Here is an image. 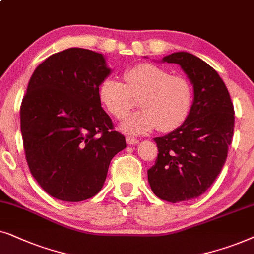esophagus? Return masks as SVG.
Returning <instances> with one entry per match:
<instances>
[{
	"instance_id": "34e87169",
	"label": "esophagus",
	"mask_w": 254,
	"mask_h": 254,
	"mask_svg": "<svg viewBox=\"0 0 254 254\" xmlns=\"http://www.w3.org/2000/svg\"><path fill=\"white\" fill-rule=\"evenodd\" d=\"M127 143L130 145H134L139 143V139H137V138H134L133 136H127Z\"/></svg>"
}]
</instances>
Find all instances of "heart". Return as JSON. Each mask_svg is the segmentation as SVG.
<instances>
[{"instance_id": "obj_1", "label": "heart", "mask_w": 254, "mask_h": 254, "mask_svg": "<svg viewBox=\"0 0 254 254\" xmlns=\"http://www.w3.org/2000/svg\"><path fill=\"white\" fill-rule=\"evenodd\" d=\"M125 83L108 76L100 84L99 97L104 109L122 120L137 106L143 109L130 115L122 129L145 133L157 127L167 133L179 129L188 120L194 103V86L184 75H172L167 69L150 63H140L124 70Z\"/></svg>"}]
</instances>
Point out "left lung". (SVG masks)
<instances>
[{
  "label": "left lung",
  "mask_w": 254,
  "mask_h": 254,
  "mask_svg": "<svg viewBox=\"0 0 254 254\" xmlns=\"http://www.w3.org/2000/svg\"><path fill=\"white\" fill-rule=\"evenodd\" d=\"M164 63L178 64L194 84V103L184 125L154 138L158 157L147 171L152 191L161 200L188 201L207 191L228 157L235 109L218 73L194 54L172 53Z\"/></svg>",
  "instance_id": "left-lung-1"
}]
</instances>
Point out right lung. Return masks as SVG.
<instances>
[{
	"mask_svg": "<svg viewBox=\"0 0 254 254\" xmlns=\"http://www.w3.org/2000/svg\"><path fill=\"white\" fill-rule=\"evenodd\" d=\"M110 69L101 53L72 47L37 66L21 104V132L32 177L52 197L95 196L125 137L101 107Z\"/></svg>",
	"mask_w": 254,
	"mask_h": 254,
	"instance_id": "add662e5",
	"label": "right lung"
}]
</instances>
